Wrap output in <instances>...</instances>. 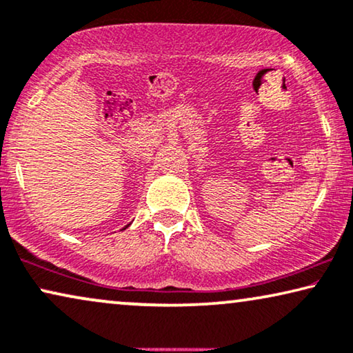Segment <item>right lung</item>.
Masks as SVG:
<instances>
[{
    "label": "right lung",
    "instance_id": "1",
    "mask_svg": "<svg viewBox=\"0 0 353 353\" xmlns=\"http://www.w3.org/2000/svg\"><path fill=\"white\" fill-rule=\"evenodd\" d=\"M125 228H126V227H125Z\"/></svg>",
    "mask_w": 353,
    "mask_h": 353
}]
</instances>
